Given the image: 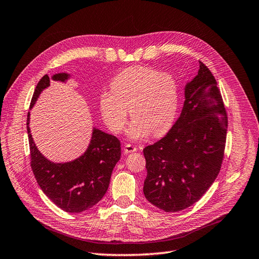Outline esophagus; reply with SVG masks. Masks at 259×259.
<instances>
[{
	"label": "esophagus",
	"mask_w": 259,
	"mask_h": 259,
	"mask_svg": "<svg viewBox=\"0 0 259 259\" xmlns=\"http://www.w3.org/2000/svg\"><path fill=\"white\" fill-rule=\"evenodd\" d=\"M137 147L135 145H131V144H124L123 145V152L124 154H130V152H135L137 151Z\"/></svg>",
	"instance_id": "esophagus-1"
}]
</instances>
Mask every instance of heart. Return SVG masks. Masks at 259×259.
<instances>
[{
    "mask_svg": "<svg viewBox=\"0 0 259 259\" xmlns=\"http://www.w3.org/2000/svg\"><path fill=\"white\" fill-rule=\"evenodd\" d=\"M112 90L99 96V110L108 128L119 133L129 116L131 140L161 136L173 124L179 105V88L174 75L146 66H131L115 75Z\"/></svg>",
    "mask_w": 259,
    "mask_h": 259,
    "instance_id": "obj_1",
    "label": "heart"
}]
</instances>
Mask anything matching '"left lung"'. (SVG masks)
I'll return each mask as SVG.
<instances>
[{"label":"left lung","instance_id":"left-lung-1","mask_svg":"<svg viewBox=\"0 0 259 259\" xmlns=\"http://www.w3.org/2000/svg\"><path fill=\"white\" fill-rule=\"evenodd\" d=\"M227 116L217 81L200 63L185 86L180 116L164 138L143 150L147 177L143 192L166 212L184 210L211 187L222 165Z\"/></svg>","mask_w":259,"mask_h":259}]
</instances>
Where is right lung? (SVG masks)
I'll return each instance as SVG.
<instances>
[{
    "label": "right lung",
    "instance_id": "1",
    "mask_svg": "<svg viewBox=\"0 0 259 259\" xmlns=\"http://www.w3.org/2000/svg\"><path fill=\"white\" fill-rule=\"evenodd\" d=\"M67 83L70 74L60 72L51 78L46 74L38 82L30 110L50 80ZM30 112L26 128L31 151V166L42 192L64 211L80 213L99 203L108 191L113 168L120 159V142L116 137L93 128L89 147L79 158L68 162H53L37 148L31 135Z\"/></svg>",
    "mask_w": 259,
    "mask_h": 259
}]
</instances>
